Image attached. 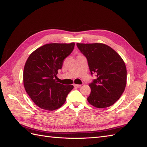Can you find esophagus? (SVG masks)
Instances as JSON below:
<instances>
[{"label":"esophagus","mask_w":147,"mask_h":147,"mask_svg":"<svg viewBox=\"0 0 147 147\" xmlns=\"http://www.w3.org/2000/svg\"><path fill=\"white\" fill-rule=\"evenodd\" d=\"M74 87H80L82 85H80V84H74Z\"/></svg>","instance_id":"34e87169"}]
</instances>
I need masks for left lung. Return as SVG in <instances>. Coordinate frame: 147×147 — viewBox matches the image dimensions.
Listing matches in <instances>:
<instances>
[{
  "label": "left lung",
  "mask_w": 147,
  "mask_h": 147,
  "mask_svg": "<svg viewBox=\"0 0 147 147\" xmlns=\"http://www.w3.org/2000/svg\"><path fill=\"white\" fill-rule=\"evenodd\" d=\"M77 45L86 57L91 74L96 76L89 84L90 105L103 109L113 105L123 93L127 84V69L122 58L110 47L102 43Z\"/></svg>",
  "instance_id": "8db88e82"
}]
</instances>
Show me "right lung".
I'll return each instance as SVG.
<instances>
[{"instance_id": "obj_1", "label": "right lung", "mask_w": 147, "mask_h": 147, "mask_svg": "<svg viewBox=\"0 0 147 147\" xmlns=\"http://www.w3.org/2000/svg\"><path fill=\"white\" fill-rule=\"evenodd\" d=\"M75 43L48 44L37 49L28 57L23 72L24 88L35 104L52 111L66 101L73 85H65L56 80L63 60L74 49Z\"/></svg>"}]
</instances>
